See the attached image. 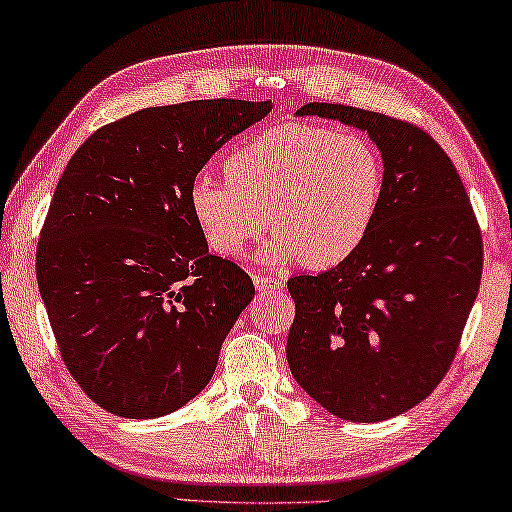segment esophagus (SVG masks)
<instances>
[{
    "mask_svg": "<svg viewBox=\"0 0 512 512\" xmlns=\"http://www.w3.org/2000/svg\"><path fill=\"white\" fill-rule=\"evenodd\" d=\"M253 282L257 286L259 293H280L284 288V282L277 280V277H268V275H253Z\"/></svg>",
    "mask_w": 512,
    "mask_h": 512,
    "instance_id": "esophagus-1",
    "label": "esophagus"
}]
</instances>
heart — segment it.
I'll list each match as a JSON object with an SVG mask.
<instances>
[{"label": "heart", "mask_w": 512, "mask_h": 512, "mask_svg": "<svg viewBox=\"0 0 512 512\" xmlns=\"http://www.w3.org/2000/svg\"><path fill=\"white\" fill-rule=\"evenodd\" d=\"M228 179L194 176L190 212L212 253L241 257L275 228L264 257L327 271L356 253L383 201L385 170L365 136L284 123L237 147Z\"/></svg>", "instance_id": "b5f03b06"}]
</instances>
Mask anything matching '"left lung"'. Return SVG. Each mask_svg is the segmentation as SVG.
<instances>
[{
	"label": "left lung",
	"mask_w": 512,
	"mask_h": 512,
	"mask_svg": "<svg viewBox=\"0 0 512 512\" xmlns=\"http://www.w3.org/2000/svg\"><path fill=\"white\" fill-rule=\"evenodd\" d=\"M297 116L365 129L383 154L385 188L347 262L288 280V367L331 414L385 421L425 401L448 374L477 300L481 230L457 167L425 129L331 102H309Z\"/></svg>",
	"instance_id": "obj_1"
}]
</instances>
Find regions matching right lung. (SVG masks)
<instances>
[{"mask_svg":"<svg viewBox=\"0 0 512 512\" xmlns=\"http://www.w3.org/2000/svg\"><path fill=\"white\" fill-rule=\"evenodd\" d=\"M271 109L232 98L147 107L96 129L64 167L37 241V286L64 365L102 410L156 418L210 383L255 286L208 253L188 190Z\"/></svg>","mask_w":512,"mask_h":512,"instance_id":"obj_1","label":"right lung"}]
</instances>
